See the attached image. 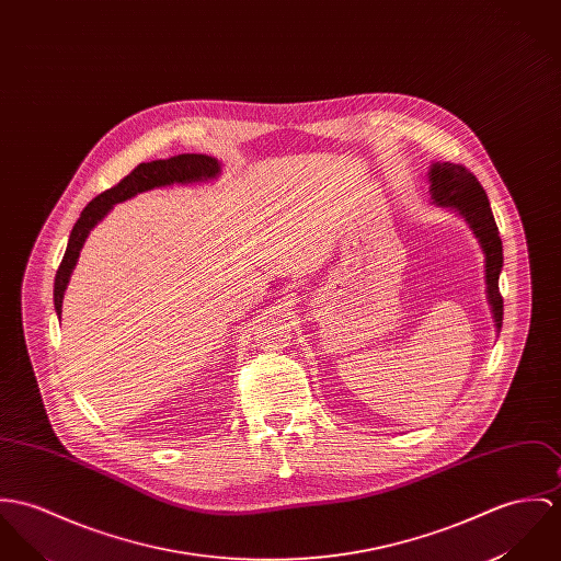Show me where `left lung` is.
<instances>
[{"label":"left lung","instance_id":"1","mask_svg":"<svg viewBox=\"0 0 561 561\" xmlns=\"http://www.w3.org/2000/svg\"><path fill=\"white\" fill-rule=\"evenodd\" d=\"M431 199L433 204L457 209L473 236L478 238L484 253V283L486 300L491 305L497 332L504 321V300L500 294V272L504 265V249L497 222L493 218L489 197L478 178L455 162H433L428 171Z\"/></svg>","mask_w":561,"mask_h":561}]
</instances>
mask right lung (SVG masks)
<instances>
[{"instance_id":"add662e5","label":"right lung","mask_w":561,"mask_h":561,"mask_svg":"<svg viewBox=\"0 0 561 561\" xmlns=\"http://www.w3.org/2000/svg\"><path fill=\"white\" fill-rule=\"evenodd\" d=\"M218 173H220V162L205 153H180V156H173L167 160L141 162L119 184L104 191L96 199H92L90 204L85 205V209L81 211L79 220L75 222V227L70 231L66 253H64V259L55 274V283H53L55 312L61 314L64 291L68 287L70 274L77 265V259H79V253H81L90 231L111 211L113 205L122 204L126 199H133L139 193L160 188V186L207 182V180L218 178Z\"/></svg>"}]
</instances>
